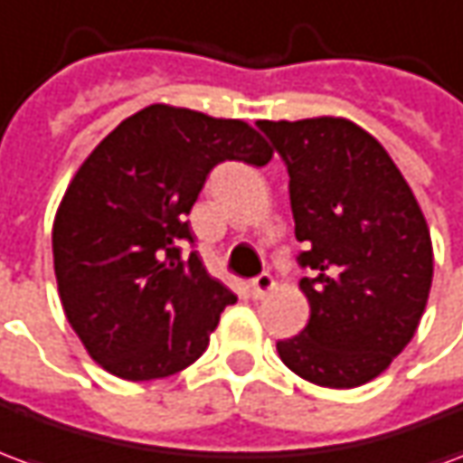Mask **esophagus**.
<instances>
[{"instance_id":"1","label":"esophagus","mask_w":463,"mask_h":463,"mask_svg":"<svg viewBox=\"0 0 463 463\" xmlns=\"http://www.w3.org/2000/svg\"><path fill=\"white\" fill-rule=\"evenodd\" d=\"M272 288H275V280H272V275H268V272H262V275H258L250 282V292L255 300H262L265 295H270Z\"/></svg>"}]
</instances>
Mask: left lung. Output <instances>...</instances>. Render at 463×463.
Wrapping results in <instances>:
<instances>
[{
  "instance_id": "8db88e82",
  "label": "left lung",
  "mask_w": 463,
  "mask_h": 463,
  "mask_svg": "<svg viewBox=\"0 0 463 463\" xmlns=\"http://www.w3.org/2000/svg\"><path fill=\"white\" fill-rule=\"evenodd\" d=\"M288 163L310 322L278 342L285 367L317 387L367 384L414 337L434 250L424 213L384 146L342 116L258 121Z\"/></svg>"
}]
</instances>
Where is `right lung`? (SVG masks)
Masks as SVG:
<instances>
[{
	"mask_svg": "<svg viewBox=\"0 0 463 463\" xmlns=\"http://www.w3.org/2000/svg\"><path fill=\"white\" fill-rule=\"evenodd\" d=\"M270 143L241 118L151 104L86 156L56 208L61 307L96 364L128 382L171 377L208 349L238 300L183 258L185 215L215 163L268 165Z\"/></svg>",
	"mask_w": 463,
	"mask_h": 463,
	"instance_id": "1",
	"label": "right lung"
}]
</instances>
